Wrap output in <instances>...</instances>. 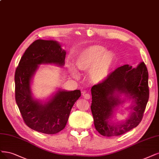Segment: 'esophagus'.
Here are the masks:
<instances>
[{"label":"esophagus","mask_w":159,"mask_h":159,"mask_svg":"<svg viewBox=\"0 0 159 159\" xmlns=\"http://www.w3.org/2000/svg\"><path fill=\"white\" fill-rule=\"evenodd\" d=\"M82 95H83L84 98H85V99H89L90 98V95L89 93H87L85 91H82Z\"/></svg>","instance_id":"34e87169"}]
</instances>
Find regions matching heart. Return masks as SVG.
Instances as JSON below:
<instances>
[{"label": "heart", "instance_id": "1", "mask_svg": "<svg viewBox=\"0 0 159 159\" xmlns=\"http://www.w3.org/2000/svg\"><path fill=\"white\" fill-rule=\"evenodd\" d=\"M115 62L112 52L102 45H91L81 51L75 57V64L78 69L89 70V78L95 84H101L110 75ZM73 75H77L74 68H70Z\"/></svg>", "mask_w": 159, "mask_h": 159}]
</instances>
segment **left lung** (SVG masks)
I'll use <instances>...</instances> for the list:
<instances>
[{
  "instance_id": "1",
  "label": "left lung",
  "mask_w": 159,
  "mask_h": 159,
  "mask_svg": "<svg viewBox=\"0 0 159 159\" xmlns=\"http://www.w3.org/2000/svg\"><path fill=\"white\" fill-rule=\"evenodd\" d=\"M148 78L147 68L141 62L134 68L128 64L118 67L105 81L92 87L91 109L98 133L107 137L118 136L138 126L149 100ZM121 94L133 100L130 107L133 111L124 122L112 124L109 122V119L113 111L124 102L119 97Z\"/></svg>"
}]
</instances>
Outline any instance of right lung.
I'll list each match as a JSON object with an SVG mask.
<instances>
[{"label":"right lung","instance_id":"add662e5","mask_svg":"<svg viewBox=\"0 0 159 159\" xmlns=\"http://www.w3.org/2000/svg\"><path fill=\"white\" fill-rule=\"evenodd\" d=\"M66 51L57 41L37 39L21 57L16 70L15 98L25 124L32 129L55 134L67 124L71 109L81 96L80 90H58L44 105L31 96V80L41 64L64 65Z\"/></svg>","mask_w":159,"mask_h":159}]
</instances>
